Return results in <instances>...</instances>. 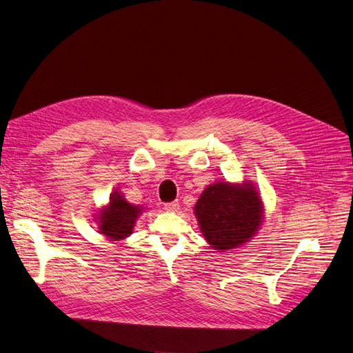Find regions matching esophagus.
I'll list each match as a JSON object with an SVG mask.
<instances>
[{
    "label": "esophagus",
    "mask_w": 353,
    "mask_h": 353,
    "mask_svg": "<svg viewBox=\"0 0 353 353\" xmlns=\"http://www.w3.org/2000/svg\"><path fill=\"white\" fill-rule=\"evenodd\" d=\"M164 209L167 210V212H177L179 209H180V206H179V201H172V203H165L164 205Z\"/></svg>",
    "instance_id": "esophagus-1"
}]
</instances>
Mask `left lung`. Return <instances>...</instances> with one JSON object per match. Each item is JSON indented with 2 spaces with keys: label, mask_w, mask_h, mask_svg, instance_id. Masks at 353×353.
Instances as JSON below:
<instances>
[{
  "label": "left lung",
  "mask_w": 353,
  "mask_h": 353,
  "mask_svg": "<svg viewBox=\"0 0 353 353\" xmlns=\"http://www.w3.org/2000/svg\"><path fill=\"white\" fill-rule=\"evenodd\" d=\"M193 210L203 237L217 252L248 245L265 223V203L250 180H216Z\"/></svg>",
  "instance_id": "8db88e82"
}]
</instances>
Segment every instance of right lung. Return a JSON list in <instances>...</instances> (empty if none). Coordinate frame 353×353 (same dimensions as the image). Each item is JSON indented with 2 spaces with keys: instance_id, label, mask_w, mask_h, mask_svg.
Listing matches in <instances>:
<instances>
[{
  "instance_id": "obj_1",
  "label": "right lung",
  "mask_w": 353,
  "mask_h": 353,
  "mask_svg": "<svg viewBox=\"0 0 353 353\" xmlns=\"http://www.w3.org/2000/svg\"><path fill=\"white\" fill-rule=\"evenodd\" d=\"M145 210L144 206L128 203L120 190L110 194V200L94 213L97 232L110 242H123L133 233L139 217Z\"/></svg>"
}]
</instances>
